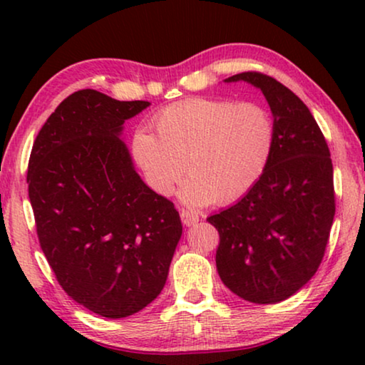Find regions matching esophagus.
Masks as SVG:
<instances>
[{"label":"esophagus","instance_id":"34e87169","mask_svg":"<svg viewBox=\"0 0 365 365\" xmlns=\"http://www.w3.org/2000/svg\"><path fill=\"white\" fill-rule=\"evenodd\" d=\"M179 214H181V221H182V224H184V226H194V224H196L197 221H199V216H197V214H194V212H189V211H184V209H182V211L181 212H179Z\"/></svg>","mask_w":365,"mask_h":365}]
</instances>
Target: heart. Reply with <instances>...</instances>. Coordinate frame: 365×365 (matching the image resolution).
<instances>
[{
  "label": "heart",
  "instance_id": "obj_1",
  "mask_svg": "<svg viewBox=\"0 0 365 365\" xmlns=\"http://www.w3.org/2000/svg\"><path fill=\"white\" fill-rule=\"evenodd\" d=\"M156 134L139 128L134 161L159 196H171L187 173L181 197L192 207L231 204L262 176L274 148L271 114L256 103L191 98L159 109Z\"/></svg>",
  "mask_w": 365,
  "mask_h": 365
}]
</instances>
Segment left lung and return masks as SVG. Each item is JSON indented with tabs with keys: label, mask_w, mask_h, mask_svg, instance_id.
Listing matches in <instances>:
<instances>
[{
	"label": "left lung",
	"mask_w": 365,
	"mask_h": 365,
	"mask_svg": "<svg viewBox=\"0 0 365 365\" xmlns=\"http://www.w3.org/2000/svg\"><path fill=\"white\" fill-rule=\"evenodd\" d=\"M224 81L261 89L274 118V148L246 196L207 217L219 232L216 267L244 301L276 304L321 266L336 214L331 153L309 108L284 84L256 71Z\"/></svg>",
	"instance_id": "8db88e82"
}]
</instances>
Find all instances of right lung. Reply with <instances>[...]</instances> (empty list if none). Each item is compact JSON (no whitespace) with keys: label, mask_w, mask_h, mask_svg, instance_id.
Wrapping results in <instances>:
<instances>
[{"label":"right lung","mask_w":365,"mask_h":365,"mask_svg":"<svg viewBox=\"0 0 365 365\" xmlns=\"http://www.w3.org/2000/svg\"><path fill=\"white\" fill-rule=\"evenodd\" d=\"M149 106L94 89L68 96L44 123L28 164L39 244L73 301L108 319L133 316L166 284L182 224L146 186L121 139Z\"/></svg>","instance_id":"1"}]
</instances>
